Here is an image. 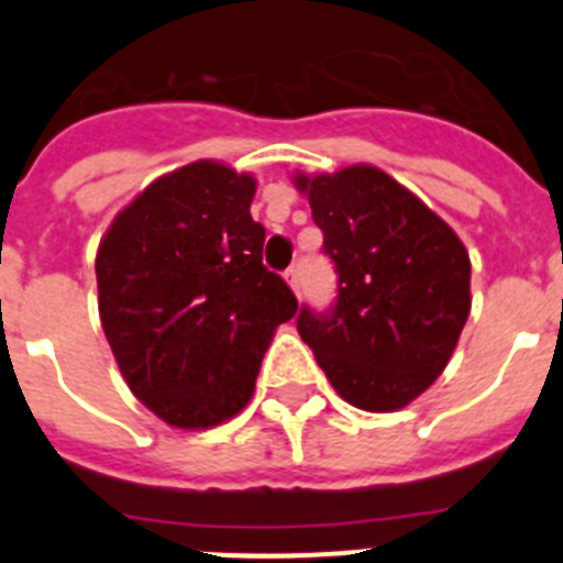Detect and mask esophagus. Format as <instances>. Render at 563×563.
Masks as SVG:
<instances>
[{
	"label": "esophagus",
	"mask_w": 563,
	"mask_h": 563,
	"mask_svg": "<svg viewBox=\"0 0 563 563\" xmlns=\"http://www.w3.org/2000/svg\"><path fill=\"white\" fill-rule=\"evenodd\" d=\"M285 278H287V285H290L292 290L298 292V271H296V267H290V271L285 273Z\"/></svg>",
	"instance_id": "esophagus-1"
}]
</instances>
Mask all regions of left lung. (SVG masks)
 I'll return each mask as SVG.
<instances>
[{"label":"left lung","instance_id":"left-lung-1","mask_svg":"<svg viewBox=\"0 0 563 563\" xmlns=\"http://www.w3.org/2000/svg\"><path fill=\"white\" fill-rule=\"evenodd\" d=\"M335 262L330 312H298V335L332 389L363 411H397L449 366L471 312V258L426 202L377 166L301 174Z\"/></svg>","mask_w":563,"mask_h":563}]
</instances>
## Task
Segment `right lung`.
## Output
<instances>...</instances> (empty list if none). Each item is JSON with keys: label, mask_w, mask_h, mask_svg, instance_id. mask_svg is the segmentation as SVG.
<instances>
[{"label": "right lung", "mask_w": 563, "mask_h": 563, "mask_svg": "<svg viewBox=\"0 0 563 563\" xmlns=\"http://www.w3.org/2000/svg\"><path fill=\"white\" fill-rule=\"evenodd\" d=\"M256 180L197 161L148 183L103 233L98 312L132 395L174 429L245 409L278 324L298 301L262 265Z\"/></svg>", "instance_id": "add662e5"}]
</instances>
